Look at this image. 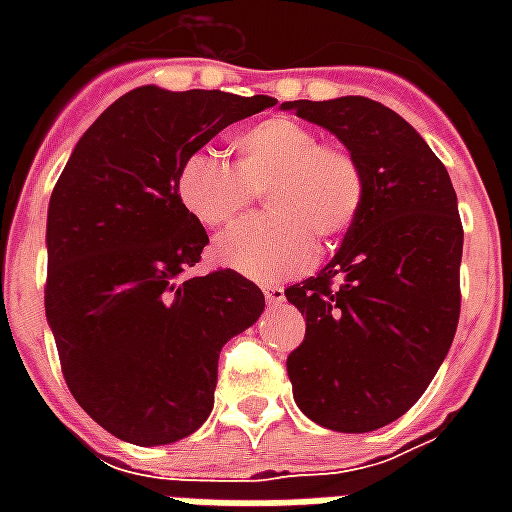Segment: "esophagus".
<instances>
[{
    "label": "esophagus",
    "mask_w": 512,
    "mask_h": 512,
    "mask_svg": "<svg viewBox=\"0 0 512 512\" xmlns=\"http://www.w3.org/2000/svg\"><path fill=\"white\" fill-rule=\"evenodd\" d=\"M263 293H266L268 307H282V304H285V290L277 288V285H271V288H263Z\"/></svg>",
    "instance_id": "esophagus-1"
}]
</instances>
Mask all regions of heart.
I'll list each match as a JSON object with an SVG mask.
<instances>
[{
    "label": "heart",
    "instance_id": "1",
    "mask_svg": "<svg viewBox=\"0 0 512 512\" xmlns=\"http://www.w3.org/2000/svg\"><path fill=\"white\" fill-rule=\"evenodd\" d=\"M235 167L213 150L180 161L175 191L202 227H227L266 194V216L235 224L213 255L257 282L307 271L315 241H340L359 219L365 175L351 150L321 142L315 128L290 117H266L233 136Z\"/></svg>",
    "mask_w": 512,
    "mask_h": 512
}]
</instances>
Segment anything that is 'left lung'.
Returning <instances> with one entry per match:
<instances>
[{
	"instance_id": "obj_1",
	"label": "left lung",
	"mask_w": 512,
	"mask_h": 512,
	"mask_svg": "<svg viewBox=\"0 0 512 512\" xmlns=\"http://www.w3.org/2000/svg\"><path fill=\"white\" fill-rule=\"evenodd\" d=\"M282 109L332 131L362 167L365 202L321 274L285 290L304 315L288 356L296 406L323 428L367 433L417 403L461 315L463 227L447 167L389 106L345 95Z\"/></svg>"
}]
</instances>
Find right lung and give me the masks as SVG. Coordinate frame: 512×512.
Segmentation results:
<instances>
[{
	"label": "right lung",
	"mask_w": 512,
	"mask_h": 512,
	"mask_svg": "<svg viewBox=\"0 0 512 512\" xmlns=\"http://www.w3.org/2000/svg\"><path fill=\"white\" fill-rule=\"evenodd\" d=\"M274 104L136 87L84 131L51 191L46 318L71 395L117 439L191 436L211 414L222 345L266 307L233 268L183 277L208 233L175 175L191 150Z\"/></svg>",
	"instance_id": "obj_1"
}]
</instances>
